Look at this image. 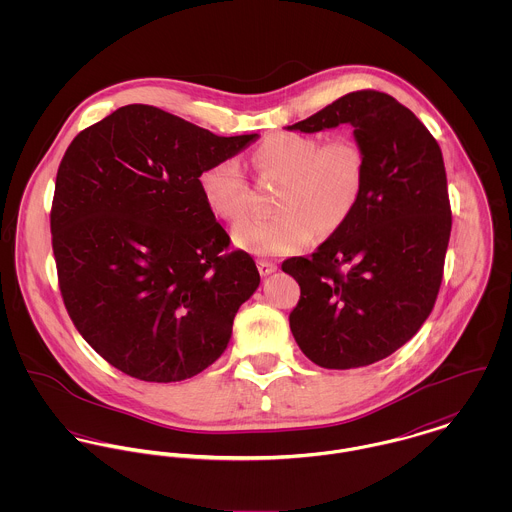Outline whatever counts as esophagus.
<instances>
[{
	"mask_svg": "<svg viewBox=\"0 0 512 512\" xmlns=\"http://www.w3.org/2000/svg\"><path fill=\"white\" fill-rule=\"evenodd\" d=\"M258 270H260L262 276H270V274H274L278 270V266L274 262H270V260H258Z\"/></svg>",
	"mask_w": 512,
	"mask_h": 512,
	"instance_id": "34e87169",
	"label": "esophagus"
}]
</instances>
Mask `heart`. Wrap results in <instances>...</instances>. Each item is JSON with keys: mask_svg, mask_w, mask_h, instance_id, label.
<instances>
[{"mask_svg": "<svg viewBox=\"0 0 512 512\" xmlns=\"http://www.w3.org/2000/svg\"><path fill=\"white\" fill-rule=\"evenodd\" d=\"M262 179L282 181L274 217H254L234 226V242L260 256L305 248L315 230L329 234L355 211L365 183V153L357 142L278 134L252 153ZM201 193L215 215L240 220L250 209V189L234 157L220 159L199 175Z\"/></svg>", "mask_w": 512, "mask_h": 512, "instance_id": "obj_1", "label": "heart"}]
</instances>
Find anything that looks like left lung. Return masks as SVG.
<instances>
[{
	"label": "left lung",
	"mask_w": 512,
	"mask_h": 512,
	"mask_svg": "<svg viewBox=\"0 0 512 512\" xmlns=\"http://www.w3.org/2000/svg\"><path fill=\"white\" fill-rule=\"evenodd\" d=\"M353 126L365 183L351 217L309 256L282 270L301 288L293 339L323 368L378 363L406 345L432 313L451 232L438 142L396 98L359 90L288 126L315 134Z\"/></svg>",
	"instance_id": "8db88e82"
}]
</instances>
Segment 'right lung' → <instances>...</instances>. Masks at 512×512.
I'll use <instances>...</instances> for the list:
<instances>
[{
    "label": "right lung",
    "instance_id": "right-lung-1",
    "mask_svg": "<svg viewBox=\"0 0 512 512\" xmlns=\"http://www.w3.org/2000/svg\"><path fill=\"white\" fill-rule=\"evenodd\" d=\"M258 134L220 138L147 104L122 106L67 149L51 211L59 288L84 341L118 370L179 382L213 365L260 286L199 175Z\"/></svg>",
    "mask_w": 512,
    "mask_h": 512
}]
</instances>
